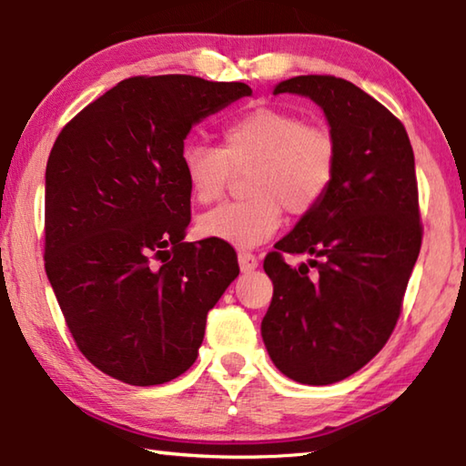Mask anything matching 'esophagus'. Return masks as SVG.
Masks as SVG:
<instances>
[{
  "mask_svg": "<svg viewBox=\"0 0 466 466\" xmlns=\"http://www.w3.org/2000/svg\"><path fill=\"white\" fill-rule=\"evenodd\" d=\"M238 265H240V271L242 273H250L257 269V257L250 255V252H238Z\"/></svg>",
  "mask_w": 466,
  "mask_h": 466,
  "instance_id": "1",
  "label": "esophagus"
}]
</instances>
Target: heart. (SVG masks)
Listing matches in <instances>:
<instances>
[{
    "label": "heart",
    "instance_id": "b5f03b06",
    "mask_svg": "<svg viewBox=\"0 0 466 466\" xmlns=\"http://www.w3.org/2000/svg\"><path fill=\"white\" fill-rule=\"evenodd\" d=\"M180 167L199 203L219 199L234 172L252 168V199L205 211L197 232L236 248H255L279 230L281 209L299 218L320 203L333 183L337 146L329 131L309 127L299 115L261 106L228 125L222 147L187 144Z\"/></svg>",
    "mask_w": 466,
    "mask_h": 466
}]
</instances>
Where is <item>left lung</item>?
Segmentation results:
<instances>
[{"label":"left lung","instance_id":"obj_1","mask_svg":"<svg viewBox=\"0 0 466 466\" xmlns=\"http://www.w3.org/2000/svg\"><path fill=\"white\" fill-rule=\"evenodd\" d=\"M273 94L322 108L337 167L320 203L265 258L273 298L261 335L281 374L325 386L364 368L399 320L421 248L415 157L403 123L356 84L296 76ZM281 251L311 258L296 270Z\"/></svg>","mask_w":466,"mask_h":466}]
</instances>
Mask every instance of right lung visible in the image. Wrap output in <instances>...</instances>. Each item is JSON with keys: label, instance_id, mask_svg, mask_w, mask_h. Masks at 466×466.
Returning <instances> with one entry per match:
<instances>
[{"label": "right lung", "instance_id": "1", "mask_svg": "<svg viewBox=\"0 0 466 466\" xmlns=\"http://www.w3.org/2000/svg\"><path fill=\"white\" fill-rule=\"evenodd\" d=\"M242 82L129 77L59 133L45 172V269L76 345L133 386L193 366L208 312L238 278L234 248L185 242L180 152L205 116L250 96Z\"/></svg>", "mask_w": 466, "mask_h": 466}]
</instances>
